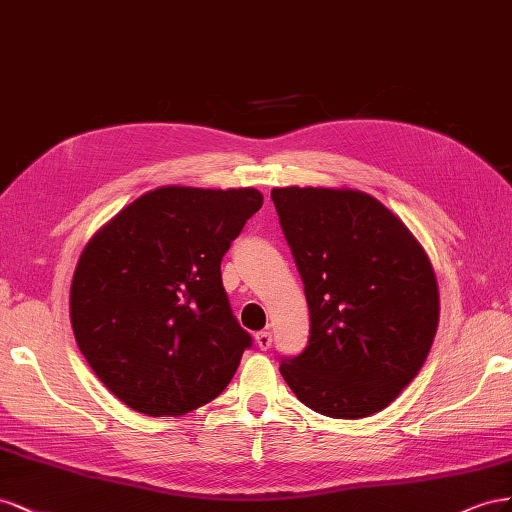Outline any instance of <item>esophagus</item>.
I'll return each instance as SVG.
<instances>
[{
  "label": "esophagus",
  "mask_w": 512,
  "mask_h": 512,
  "mask_svg": "<svg viewBox=\"0 0 512 512\" xmlns=\"http://www.w3.org/2000/svg\"><path fill=\"white\" fill-rule=\"evenodd\" d=\"M255 343L257 347L261 349V352H266V349H270L272 345V332L270 330H261L255 334Z\"/></svg>",
  "instance_id": "obj_1"
}]
</instances>
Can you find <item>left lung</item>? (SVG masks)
Here are the masks:
<instances>
[{"label": "left lung", "mask_w": 512, "mask_h": 512, "mask_svg": "<svg viewBox=\"0 0 512 512\" xmlns=\"http://www.w3.org/2000/svg\"><path fill=\"white\" fill-rule=\"evenodd\" d=\"M304 283L311 339L281 375L313 412H382L425 364L440 291L425 248L382 201L354 188L270 193Z\"/></svg>", "instance_id": "1"}]
</instances>
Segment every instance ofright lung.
<instances>
[{
    "label": "right lung",
    "instance_id": "right-lung-1",
    "mask_svg": "<svg viewBox=\"0 0 512 512\" xmlns=\"http://www.w3.org/2000/svg\"><path fill=\"white\" fill-rule=\"evenodd\" d=\"M261 203L251 186H160L85 244L70 324L87 364L124 405L182 416L227 388L253 339L231 313L221 259Z\"/></svg>",
    "mask_w": 512,
    "mask_h": 512
}]
</instances>
